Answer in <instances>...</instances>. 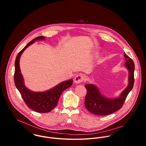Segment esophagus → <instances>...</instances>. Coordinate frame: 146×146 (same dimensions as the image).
<instances>
[{
  "instance_id": "1",
  "label": "esophagus",
  "mask_w": 146,
  "mask_h": 146,
  "mask_svg": "<svg viewBox=\"0 0 146 146\" xmlns=\"http://www.w3.org/2000/svg\"><path fill=\"white\" fill-rule=\"evenodd\" d=\"M84 80L83 76L81 74L77 75L74 78V83L75 84H79L82 83Z\"/></svg>"
}]
</instances>
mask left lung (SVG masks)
<instances>
[{
  "mask_svg": "<svg viewBox=\"0 0 146 146\" xmlns=\"http://www.w3.org/2000/svg\"><path fill=\"white\" fill-rule=\"evenodd\" d=\"M125 66L129 72L128 85L115 98H107L101 94L99 88L94 84H90L85 85L87 93L85 99V106L91 113L97 115H107L120 109L125 102V99L133 88L134 79V63L133 60L124 53Z\"/></svg>",
  "mask_w": 146,
  "mask_h": 146,
  "instance_id": "obj_1",
  "label": "left lung"
}]
</instances>
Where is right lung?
Instances as JSON below:
<instances>
[{
	"label": "right lung",
	"mask_w": 146,
	"mask_h": 146,
	"mask_svg": "<svg viewBox=\"0 0 146 146\" xmlns=\"http://www.w3.org/2000/svg\"><path fill=\"white\" fill-rule=\"evenodd\" d=\"M44 36H40L29 42L19 53L15 63L14 81L15 85L26 105L33 110L39 113H46L52 110L58 104L63 91L70 87L73 82L72 79L64 81L49 90L38 92L32 91L25 86L20 67L21 56L25 49L35 41L44 40Z\"/></svg>",
	"instance_id": "1"
}]
</instances>
